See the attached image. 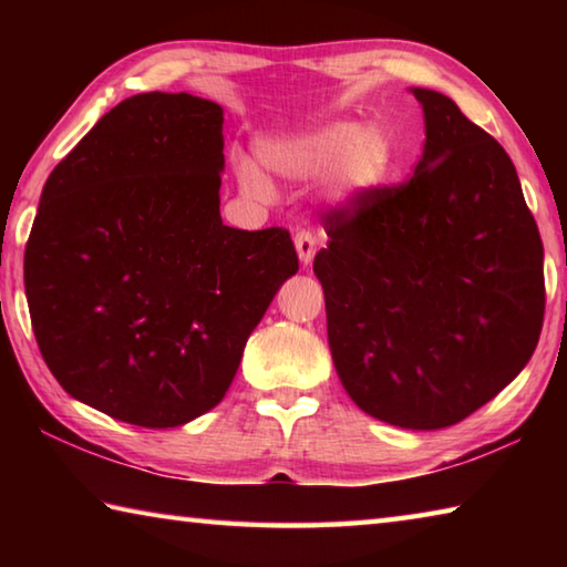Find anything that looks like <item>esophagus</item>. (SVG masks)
Returning a JSON list of instances; mask_svg holds the SVG:
<instances>
[{
  "instance_id": "34e87169",
  "label": "esophagus",
  "mask_w": 567,
  "mask_h": 567,
  "mask_svg": "<svg viewBox=\"0 0 567 567\" xmlns=\"http://www.w3.org/2000/svg\"><path fill=\"white\" fill-rule=\"evenodd\" d=\"M295 249H297V257H300V262L307 267L312 262L315 249H318V239H315L310 229H300V233L295 235Z\"/></svg>"
}]
</instances>
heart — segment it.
<instances>
[{
    "mask_svg": "<svg viewBox=\"0 0 567 567\" xmlns=\"http://www.w3.org/2000/svg\"><path fill=\"white\" fill-rule=\"evenodd\" d=\"M257 159L275 175L292 182H310L330 175V187L338 197L362 195L385 179L392 145L378 124L340 120L318 130L267 137L257 142ZM235 175L245 195L270 199L272 185L252 162H237Z\"/></svg>",
    "mask_w": 567,
    "mask_h": 567,
    "instance_id": "obj_1",
    "label": "heart"
}]
</instances>
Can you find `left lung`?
<instances>
[{"instance_id": "obj_1", "label": "left lung", "mask_w": 567, "mask_h": 567, "mask_svg": "<svg viewBox=\"0 0 567 567\" xmlns=\"http://www.w3.org/2000/svg\"><path fill=\"white\" fill-rule=\"evenodd\" d=\"M415 175L324 215L312 270L354 405L405 430L465 420L520 375L543 330V243L515 165L435 90Z\"/></svg>"}]
</instances>
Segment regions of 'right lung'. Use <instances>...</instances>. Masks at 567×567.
Masks as SVG:
<instances>
[{
  "label": "right lung",
  "mask_w": 567,
  "mask_h": 567,
  "mask_svg": "<svg viewBox=\"0 0 567 567\" xmlns=\"http://www.w3.org/2000/svg\"><path fill=\"white\" fill-rule=\"evenodd\" d=\"M223 107L120 102L47 177L24 292L37 344L74 400L140 427L205 415L297 272L290 233L223 225Z\"/></svg>",
  "instance_id": "add662e5"
}]
</instances>
